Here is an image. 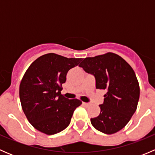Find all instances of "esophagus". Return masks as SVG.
Listing matches in <instances>:
<instances>
[{
    "mask_svg": "<svg viewBox=\"0 0 155 155\" xmlns=\"http://www.w3.org/2000/svg\"><path fill=\"white\" fill-rule=\"evenodd\" d=\"M82 104H83L84 107H89V106H90V104H88V103H85V102H83V103H82Z\"/></svg>",
    "mask_w": 155,
    "mask_h": 155,
    "instance_id": "obj_1",
    "label": "esophagus"
}]
</instances>
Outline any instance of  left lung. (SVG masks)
Instances as JSON below:
<instances>
[{"label": "left lung", "mask_w": 155, "mask_h": 155, "mask_svg": "<svg viewBox=\"0 0 155 155\" xmlns=\"http://www.w3.org/2000/svg\"><path fill=\"white\" fill-rule=\"evenodd\" d=\"M79 67L95 77L96 88L107 90L101 113L91 118L97 130L112 134L124 127L136 112L140 85L133 68L115 53L85 58Z\"/></svg>", "instance_id": "8db88e82"}]
</instances>
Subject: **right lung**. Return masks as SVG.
Instances as JSON below:
<instances>
[{"mask_svg": "<svg viewBox=\"0 0 155 155\" xmlns=\"http://www.w3.org/2000/svg\"><path fill=\"white\" fill-rule=\"evenodd\" d=\"M81 61L48 53L36 59L26 70L19 86L20 101L25 115L37 130L52 135L70 124L82 101L69 100L61 91L68 72Z\"/></svg>", "mask_w": 155, "mask_h": 155, "instance_id": "right-lung-1", "label": "right lung"}]
</instances>
